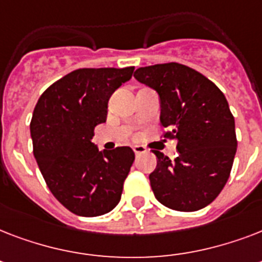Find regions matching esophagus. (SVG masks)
I'll use <instances>...</instances> for the list:
<instances>
[{
  "instance_id": "34e87169",
  "label": "esophagus",
  "mask_w": 262,
  "mask_h": 262,
  "mask_svg": "<svg viewBox=\"0 0 262 262\" xmlns=\"http://www.w3.org/2000/svg\"><path fill=\"white\" fill-rule=\"evenodd\" d=\"M133 151H135L136 156H139V155H141V154H145V152H147V149H145L144 147H135L133 148Z\"/></svg>"
}]
</instances>
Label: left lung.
<instances>
[{
  "mask_svg": "<svg viewBox=\"0 0 262 262\" xmlns=\"http://www.w3.org/2000/svg\"><path fill=\"white\" fill-rule=\"evenodd\" d=\"M136 80L159 94L166 139L177 140L178 158L154 149L149 174L156 200L181 212L199 211L219 195L236 152L235 121L227 99L211 80L178 62L139 68Z\"/></svg>",
  "mask_w": 262,
  "mask_h": 262,
  "instance_id": "8db88e82",
  "label": "left lung"
}]
</instances>
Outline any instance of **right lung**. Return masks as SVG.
<instances>
[{"label": "right lung", "instance_id": "right-lung-1", "mask_svg": "<svg viewBox=\"0 0 262 262\" xmlns=\"http://www.w3.org/2000/svg\"><path fill=\"white\" fill-rule=\"evenodd\" d=\"M133 71L77 69L51 84L35 106L30 125L35 159L53 195L75 215H104L121 200L135 152L99 151L91 139L95 126L106 122L110 96Z\"/></svg>", "mask_w": 262, "mask_h": 262}]
</instances>
